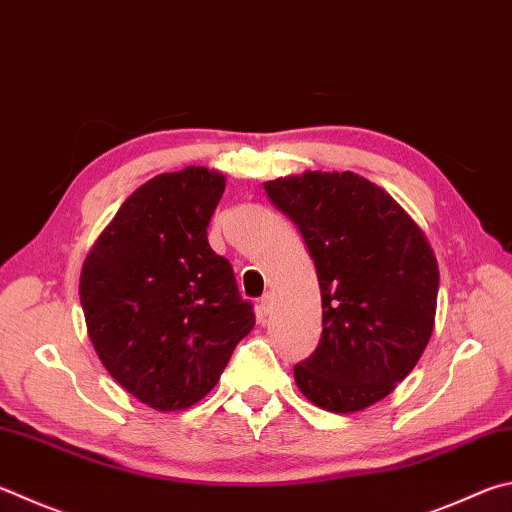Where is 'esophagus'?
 <instances>
[{"label": "esophagus", "mask_w": 512, "mask_h": 512, "mask_svg": "<svg viewBox=\"0 0 512 512\" xmlns=\"http://www.w3.org/2000/svg\"><path fill=\"white\" fill-rule=\"evenodd\" d=\"M271 311H273V295L266 293V295H262V300H259V313L268 315Z\"/></svg>", "instance_id": "obj_1"}]
</instances>
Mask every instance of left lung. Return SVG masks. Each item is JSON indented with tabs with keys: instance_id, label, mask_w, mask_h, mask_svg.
I'll return each mask as SVG.
<instances>
[{
	"instance_id": "8db88e82",
	"label": "left lung",
	"mask_w": 512,
	"mask_h": 512,
	"mask_svg": "<svg viewBox=\"0 0 512 512\" xmlns=\"http://www.w3.org/2000/svg\"><path fill=\"white\" fill-rule=\"evenodd\" d=\"M264 190L300 228L322 295V338L295 365L313 405L351 414L383 401L430 342L439 266L416 221L365 176L304 172Z\"/></svg>"
}]
</instances>
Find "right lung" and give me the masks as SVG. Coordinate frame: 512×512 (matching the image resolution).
Segmentation results:
<instances>
[{
    "mask_svg": "<svg viewBox=\"0 0 512 512\" xmlns=\"http://www.w3.org/2000/svg\"><path fill=\"white\" fill-rule=\"evenodd\" d=\"M226 176L188 165L125 199L82 264L80 304L116 383L159 412L188 410L217 385L255 327L208 224Z\"/></svg>",
    "mask_w": 512,
    "mask_h": 512,
    "instance_id": "1",
    "label": "right lung"
}]
</instances>
